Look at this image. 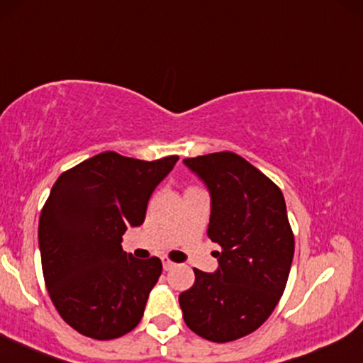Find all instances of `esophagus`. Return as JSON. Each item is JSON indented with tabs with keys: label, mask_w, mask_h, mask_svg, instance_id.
I'll use <instances>...</instances> for the list:
<instances>
[{
	"label": "esophagus",
	"mask_w": 363,
	"mask_h": 363,
	"mask_svg": "<svg viewBox=\"0 0 363 363\" xmlns=\"http://www.w3.org/2000/svg\"><path fill=\"white\" fill-rule=\"evenodd\" d=\"M162 265H164V270H172L174 267H176V264H174V262L169 260V259H164Z\"/></svg>",
	"instance_id": "1"
}]
</instances>
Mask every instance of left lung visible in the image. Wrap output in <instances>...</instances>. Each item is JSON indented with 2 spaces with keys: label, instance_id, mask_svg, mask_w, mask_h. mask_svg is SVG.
<instances>
[{
  "label": "left lung",
  "instance_id": "obj_1",
  "mask_svg": "<svg viewBox=\"0 0 363 363\" xmlns=\"http://www.w3.org/2000/svg\"><path fill=\"white\" fill-rule=\"evenodd\" d=\"M211 194L208 237L220 245L215 274L194 269L179 304L189 330L226 343L260 328L276 309L294 257L282 191L233 152L184 159Z\"/></svg>",
  "mask_w": 363,
  "mask_h": 363
}]
</instances>
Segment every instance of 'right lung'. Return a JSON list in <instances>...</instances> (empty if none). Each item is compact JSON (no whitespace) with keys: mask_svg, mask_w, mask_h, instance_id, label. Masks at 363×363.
I'll return each mask as SVG.
<instances>
[{"mask_svg":"<svg viewBox=\"0 0 363 363\" xmlns=\"http://www.w3.org/2000/svg\"><path fill=\"white\" fill-rule=\"evenodd\" d=\"M177 160L101 152L52 186L38 221L43 281L57 313L81 335L113 340L142 320L162 262L135 259L121 240L143 223L148 199Z\"/></svg>","mask_w":363,"mask_h":363,"instance_id":"right-lung-1","label":"right lung"}]
</instances>
